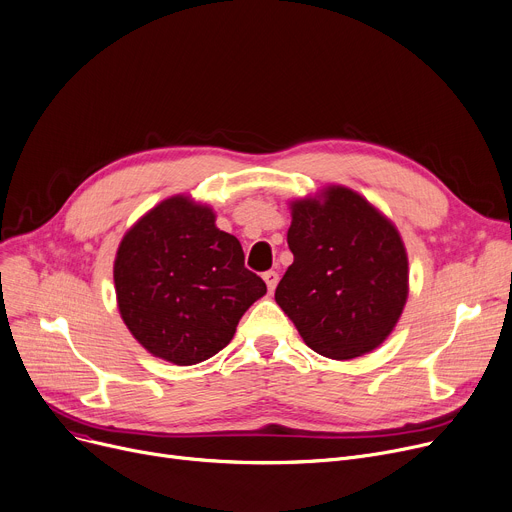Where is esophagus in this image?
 <instances>
[{
    "label": "esophagus",
    "mask_w": 512,
    "mask_h": 512,
    "mask_svg": "<svg viewBox=\"0 0 512 512\" xmlns=\"http://www.w3.org/2000/svg\"><path fill=\"white\" fill-rule=\"evenodd\" d=\"M263 280H265V284H267V290L274 292V290H276V286H278L280 276H278V272L270 270V272H265V274H263Z\"/></svg>",
    "instance_id": "esophagus-1"
}]
</instances>
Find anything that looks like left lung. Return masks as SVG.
<instances>
[{"instance_id":"8db88e82","label":"left lung","mask_w":512,"mask_h":512,"mask_svg":"<svg viewBox=\"0 0 512 512\" xmlns=\"http://www.w3.org/2000/svg\"><path fill=\"white\" fill-rule=\"evenodd\" d=\"M292 205V265L276 303L305 344L330 359L380 346L407 303L409 263L396 228L363 197L332 186Z\"/></svg>"}]
</instances>
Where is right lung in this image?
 <instances>
[{
	"label": "right lung",
	"instance_id": "obj_1",
	"mask_svg": "<svg viewBox=\"0 0 512 512\" xmlns=\"http://www.w3.org/2000/svg\"><path fill=\"white\" fill-rule=\"evenodd\" d=\"M114 282L124 324L149 353L195 365L220 353L238 319L267 292L236 236L209 207L172 197L120 242Z\"/></svg>",
	"mask_w": 512,
	"mask_h": 512
}]
</instances>
